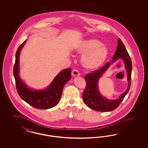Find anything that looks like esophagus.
<instances>
[{
	"label": "esophagus",
	"instance_id": "obj_1",
	"mask_svg": "<svg viewBox=\"0 0 148 148\" xmlns=\"http://www.w3.org/2000/svg\"><path fill=\"white\" fill-rule=\"evenodd\" d=\"M71 74L73 77H77V76L80 75V73H79V71L77 70V69H74V70L72 71Z\"/></svg>",
	"mask_w": 148,
	"mask_h": 148
}]
</instances>
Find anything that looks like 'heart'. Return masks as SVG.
Returning <instances> with one entry per match:
<instances>
[{"label": "heart", "instance_id": "1", "mask_svg": "<svg viewBox=\"0 0 148 148\" xmlns=\"http://www.w3.org/2000/svg\"><path fill=\"white\" fill-rule=\"evenodd\" d=\"M76 50L83 55L82 63L85 68L89 69H96L106 62L109 51L105 45L97 39H88L79 42Z\"/></svg>", "mask_w": 148, "mask_h": 148}]
</instances>
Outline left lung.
Here are the masks:
<instances>
[{
  "label": "left lung",
  "instance_id": "8db88e82",
  "mask_svg": "<svg viewBox=\"0 0 148 148\" xmlns=\"http://www.w3.org/2000/svg\"><path fill=\"white\" fill-rule=\"evenodd\" d=\"M119 58L123 59L125 63L129 84L126 91L121 94L118 99L110 100L105 98L100 94L98 88L99 79L109 68L111 64L110 62L106 63L102 68L94 71L92 73L87 74L85 77L86 85L83 93L82 97L86 105L94 110L104 112L114 110L119 106L130 89L132 79V63L127 50L123 42L120 39H118V45L113 56V62H114Z\"/></svg>",
  "mask_w": 148,
  "mask_h": 148
}]
</instances>
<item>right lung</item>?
Wrapping results in <instances>:
<instances>
[{"label": "right lung", "instance_id": "1", "mask_svg": "<svg viewBox=\"0 0 148 148\" xmlns=\"http://www.w3.org/2000/svg\"><path fill=\"white\" fill-rule=\"evenodd\" d=\"M26 40L19 47L15 54L13 74L17 92L23 100L35 108L39 109L51 108L58 104L64 85L71 79V68H68L59 73L46 89L36 90L29 88L19 76V54Z\"/></svg>", "mask_w": 148, "mask_h": 148}]
</instances>
